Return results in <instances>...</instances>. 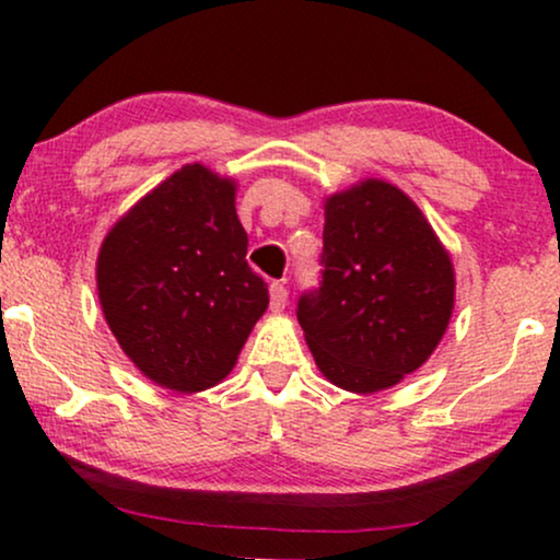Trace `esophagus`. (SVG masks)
Here are the masks:
<instances>
[{"mask_svg":"<svg viewBox=\"0 0 560 560\" xmlns=\"http://www.w3.org/2000/svg\"><path fill=\"white\" fill-rule=\"evenodd\" d=\"M288 305V288L285 282H272L270 285V308L282 311Z\"/></svg>","mask_w":560,"mask_h":560,"instance_id":"34e87169","label":"esophagus"}]
</instances>
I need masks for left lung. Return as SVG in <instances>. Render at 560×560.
I'll return each mask as SVG.
<instances>
[{
	"label": "left lung",
	"mask_w": 560,
	"mask_h": 560,
	"mask_svg": "<svg viewBox=\"0 0 560 560\" xmlns=\"http://www.w3.org/2000/svg\"><path fill=\"white\" fill-rule=\"evenodd\" d=\"M318 265L295 313L334 385L377 393L433 354L454 311V267L400 188L366 180L328 198Z\"/></svg>",
	"instance_id": "obj_1"
}]
</instances>
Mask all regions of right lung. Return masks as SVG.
I'll use <instances>...</instances> for the list:
<instances>
[{"instance_id": "1", "label": "right lung", "mask_w": 560, "mask_h": 560, "mask_svg": "<svg viewBox=\"0 0 560 560\" xmlns=\"http://www.w3.org/2000/svg\"><path fill=\"white\" fill-rule=\"evenodd\" d=\"M234 183L186 165L102 244L98 301L119 347L152 382L201 393L232 372L270 295L247 265Z\"/></svg>"}]
</instances>
